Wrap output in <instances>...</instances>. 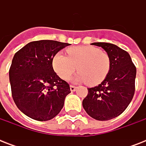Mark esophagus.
<instances>
[{
    "label": "esophagus",
    "mask_w": 146,
    "mask_h": 146,
    "mask_svg": "<svg viewBox=\"0 0 146 146\" xmlns=\"http://www.w3.org/2000/svg\"><path fill=\"white\" fill-rule=\"evenodd\" d=\"M76 86H73V85H71V86H70V91L71 92H74V91H76Z\"/></svg>",
    "instance_id": "esophagus-1"
}]
</instances>
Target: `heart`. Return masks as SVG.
<instances>
[{"label":"heart","mask_w":146,"mask_h":146,"mask_svg":"<svg viewBox=\"0 0 146 146\" xmlns=\"http://www.w3.org/2000/svg\"><path fill=\"white\" fill-rule=\"evenodd\" d=\"M68 56L57 53L53 58L52 65L57 75L68 80L77 70L76 80L89 86L99 84L106 78L111 68L108 54L96 47L90 45L70 47L66 49Z\"/></svg>","instance_id":"b5f03b06"}]
</instances>
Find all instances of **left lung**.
I'll return each mask as SVG.
<instances>
[{
    "instance_id": "obj_1",
    "label": "left lung",
    "mask_w": 146,
    "mask_h": 146,
    "mask_svg": "<svg viewBox=\"0 0 146 146\" xmlns=\"http://www.w3.org/2000/svg\"><path fill=\"white\" fill-rule=\"evenodd\" d=\"M102 47L111 60V68L104 81L98 86L88 88L82 106L90 117L108 120L126 110L135 93L136 66L128 52L107 42H95Z\"/></svg>"
}]
</instances>
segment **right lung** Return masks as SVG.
I'll return each instance as SVG.
<instances>
[{
    "label": "right lung",
    "mask_w": 146,
    "mask_h": 146,
    "mask_svg": "<svg viewBox=\"0 0 146 146\" xmlns=\"http://www.w3.org/2000/svg\"><path fill=\"white\" fill-rule=\"evenodd\" d=\"M68 43L40 40L29 42L13 58L9 70L11 93L20 111L32 119L46 121L63 108L70 85L54 71L53 58Z\"/></svg>",
    "instance_id": "obj_1"
}]
</instances>
